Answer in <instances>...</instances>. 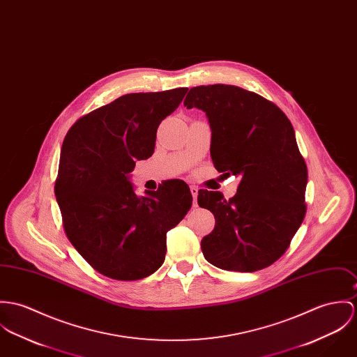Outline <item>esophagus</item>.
Returning <instances> with one entry per match:
<instances>
[{
  "instance_id": "obj_1",
  "label": "esophagus",
  "mask_w": 357,
  "mask_h": 357,
  "mask_svg": "<svg viewBox=\"0 0 357 357\" xmlns=\"http://www.w3.org/2000/svg\"><path fill=\"white\" fill-rule=\"evenodd\" d=\"M190 191H191V194H192V197H194V206H196V202H197V192H199V190L196 188V187H191L190 188Z\"/></svg>"
}]
</instances>
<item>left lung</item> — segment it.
<instances>
[{
	"mask_svg": "<svg viewBox=\"0 0 357 357\" xmlns=\"http://www.w3.org/2000/svg\"><path fill=\"white\" fill-rule=\"evenodd\" d=\"M211 128L210 154L222 176H238L237 192L199 190L197 204L215 217L202 240L204 258L229 271L261 270L288 250L305 215L307 165L285 113L252 91L211 84L192 87L184 99Z\"/></svg>",
	"mask_w": 357,
	"mask_h": 357,
	"instance_id": "1",
	"label": "left lung"
}]
</instances>
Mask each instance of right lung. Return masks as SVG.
Returning <instances> with one entry per match:
<instances>
[{
  "label": "right lung",
  "mask_w": 357,
  "mask_h": 357,
  "mask_svg": "<svg viewBox=\"0 0 357 357\" xmlns=\"http://www.w3.org/2000/svg\"><path fill=\"white\" fill-rule=\"evenodd\" d=\"M188 89L133 93L80 117L63 142L54 194L65 233L98 273L119 281L149 277L162 266L166 233L192 206L183 180L137 196L136 161L153 155L157 130Z\"/></svg>",
  "instance_id": "obj_1"
}]
</instances>
